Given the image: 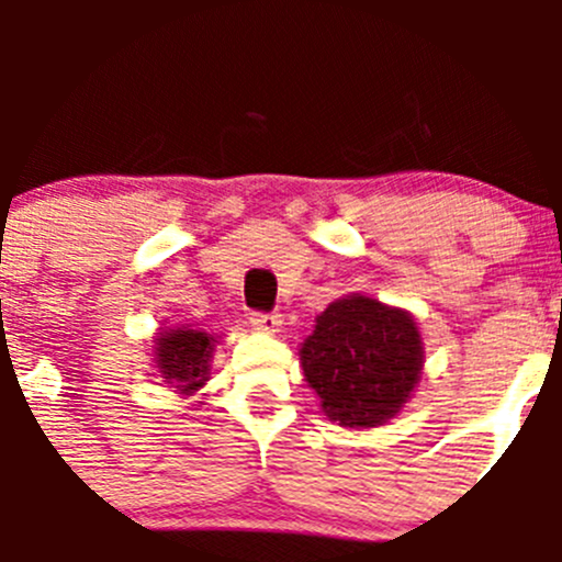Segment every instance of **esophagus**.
<instances>
[{"mask_svg": "<svg viewBox=\"0 0 562 562\" xmlns=\"http://www.w3.org/2000/svg\"><path fill=\"white\" fill-rule=\"evenodd\" d=\"M249 323H252L255 328H260V331H280L282 326V315L280 313H252L249 315Z\"/></svg>", "mask_w": 562, "mask_h": 562, "instance_id": "obj_1", "label": "esophagus"}]
</instances>
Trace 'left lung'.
I'll list each match as a JSON object with an SVG mask.
<instances>
[{"mask_svg":"<svg viewBox=\"0 0 562 562\" xmlns=\"http://www.w3.org/2000/svg\"><path fill=\"white\" fill-rule=\"evenodd\" d=\"M299 356L323 413L342 427H378L394 418L424 364L416 321L359 293L317 315Z\"/></svg>","mask_w":562,"mask_h":562,"instance_id":"left-lung-1","label":"left lung"}]
</instances>
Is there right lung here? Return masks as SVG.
I'll return each mask as SVG.
<instances>
[{
    "label": "right lung",
    "instance_id": "right-lung-1",
    "mask_svg": "<svg viewBox=\"0 0 562 562\" xmlns=\"http://www.w3.org/2000/svg\"><path fill=\"white\" fill-rule=\"evenodd\" d=\"M214 337L195 328H168L157 337V367L168 383H176L181 394H192L209 375Z\"/></svg>",
    "mask_w": 562,
    "mask_h": 562
}]
</instances>
